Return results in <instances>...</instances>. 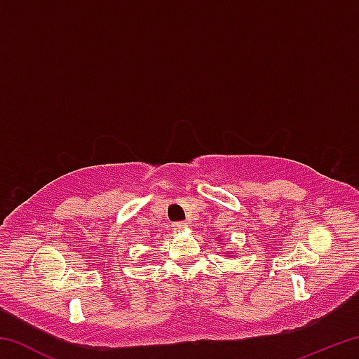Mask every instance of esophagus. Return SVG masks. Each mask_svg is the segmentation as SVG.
Wrapping results in <instances>:
<instances>
[{"mask_svg": "<svg viewBox=\"0 0 359 359\" xmlns=\"http://www.w3.org/2000/svg\"><path fill=\"white\" fill-rule=\"evenodd\" d=\"M185 226H187L185 222H175V223H172V229L174 231H182Z\"/></svg>", "mask_w": 359, "mask_h": 359, "instance_id": "1", "label": "esophagus"}]
</instances>
